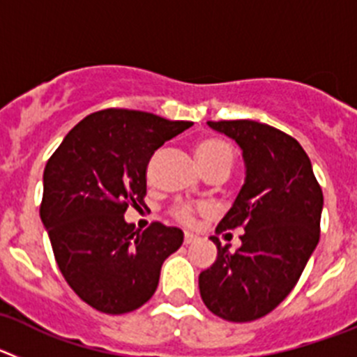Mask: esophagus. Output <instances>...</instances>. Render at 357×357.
Returning a JSON list of instances; mask_svg holds the SVG:
<instances>
[{
    "instance_id": "esophagus-1",
    "label": "esophagus",
    "mask_w": 357,
    "mask_h": 357,
    "mask_svg": "<svg viewBox=\"0 0 357 357\" xmlns=\"http://www.w3.org/2000/svg\"><path fill=\"white\" fill-rule=\"evenodd\" d=\"M195 241H197V236L185 232V234H184V245H191V243H195Z\"/></svg>"
}]
</instances>
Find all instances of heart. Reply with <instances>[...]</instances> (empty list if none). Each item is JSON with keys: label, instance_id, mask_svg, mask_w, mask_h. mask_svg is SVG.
Returning <instances> with one entry per match:
<instances>
[{"label": "heart", "instance_id": "b5f03b06", "mask_svg": "<svg viewBox=\"0 0 357 357\" xmlns=\"http://www.w3.org/2000/svg\"><path fill=\"white\" fill-rule=\"evenodd\" d=\"M195 151H197V159L202 169L206 173L213 172V169H227L229 172L232 168V162H234L232 148L225 141L216 139V137L200 139ZM195 214H197V209L191 204H176L172 209V216L184 225H191L195 222Z\"/></svg>", "mask_w": 357, "mask_h": 357}]
</instances>
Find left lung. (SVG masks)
Instances as JSON below:
<instances>
[{
    "instance_id": "obj_1",
    "label": "left lung",
    "mask_w": 357,
    "mask_h": 357,
    "mask_svg": "<svg viewBox=\"0 0 357 357\" xmlns=\"http://www.w3.org/2000/svg\"><path fill=\"white\" fill-rule=\"evenodd\" d=\"M241 146L247 178L216 236L213 266L198 277L211 313L229 321L264 317L289 295L320 239L324 195L304 148L295 137L252 119L209 121ZM243 228L236 252L217 236Z\"/></svg>"
}]
</instances>
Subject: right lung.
Listing matches in <instances>:
<instances>
[{
	"label": "right lung",
	"mask_w": 357,
	"mask_h": 357,
	"mask_svg": "<svg viewBox=\"0 0 357 357\" xmlns=\"http://www.w3.org/2000/svg\"><path fill=\"white\" fill-rule=\"evenodd\" d=\"M189 127L143 110H98L46 162L39 213L53 255L73 291L100 313L146 304L164 259L184 241L181 229L159 222L135 232L123 214L144 204L153 151Z\"/></svg>",
	"instance_id": "1"
}]
</instances>
